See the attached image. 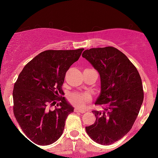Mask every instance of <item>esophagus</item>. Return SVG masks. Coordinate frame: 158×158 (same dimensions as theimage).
<instances>
[{"instance_id":"esophagus-1","label":"esophagus","mask_w":158,"mask_h":158,"mask_svg":"<svg viewBox=\"0 0 158 158\" xmlns=\"http://www.w3.org/2000/svg\"><path fill=\"white\" fill-rule=\"evenodd\" d=\"M74 112H77V113H80V114H83L85 113V110H79L78 108H74Z\"/></svg>"}]
</instances>
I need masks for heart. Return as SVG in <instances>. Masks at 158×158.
<instances>
[{
	"instance_id": "1",
	"label": "heart",
	"mask_w": 158,
	"mask_h": 158,
	"mask_svg": "<svg viewBox=\"0 0 158 158\" xmlns=\"http://www.w3.org/2000/svg\"><path fill=\"white\" fill-rule=\"evenodd\" d=\"M68 99L69 102L78 108H84L88 102L91 99V97L88 93H78L73 92L68 94Z\"/></svg>"
}]
</instances>
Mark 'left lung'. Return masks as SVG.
Listing matches in <instances>:
<instances>
[{"instance_id":"left-lung-1","label":"left lung","mask_w":158,"mask_h":158,"mask_svg":"<svg viewBox=\"0 0 158 158\" xmlns=\"http://www.w3.org/2000/svg\"><path fill=\"white\" fill-rule=\"evenodd\" d=\"M86 59L99 72L101 93L96 105L103 111L93 110L96 121L85 127L94 141L110 145L120 139L131 130L143 101L140 76L127 56L113 47L85 50Z\"/></svg>"}]
</instances>
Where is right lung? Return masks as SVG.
<instances>
[{
    "label": "right lung",
    "instance_id": "1",
    "mask_svg": "<svg viewBox=\"0 0 158 158\" xmlns=\"http://www.w3.org/2000/svg\"><path fill=\"white\" fill-rule=\"evenodd\" d=\"M84 49L45 50L25 65L14 85L13 113L23 133L34 144L48 146L62 135L65 120L73 112L63 94L70 67ZM59 102L54 110L48 108Z\"/></svg>",
    "mask_w": 158,
    "mask_h": 158
}]
</instances>
